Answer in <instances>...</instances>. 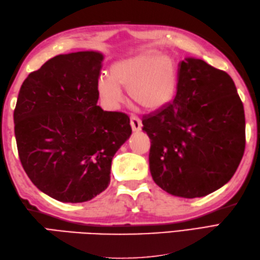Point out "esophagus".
Here are the masks:
<instances>
[{
	"label": "esophagus",
	"mask_w": 260,
	"mask_h": 260,
	"mask_svg": "<svg viewBox=\"0 0 260 260\" xmlns=\"http://www.w3.org/2000/svg\"><path fill=\"white\" fill-rule=\"evenodd\" d=\"M131 126L134 132H140L142 129V120L137 116H131Z\"/></svg>",
	"instance_id": "34e87169"
}]
</instances>
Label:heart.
<instances>
[{
	"instance_id": "1",
	"label": "heart",
	"mask_w": 260,
	"mask_h": 260,
	"mask_svg": "<svg viewBox=\"0 0 260 260\" xmlns=\"http://www.w3.org/2000/svg\"><path fill=\"white\" fill-rule=\"evenodd\" d=\"M176 87L178 73L172 59L141 52L110 66L108 77L97 82V92L106 106L116 108L123 102L121 89H127L134 106L155 112L172 101Z\"/></svg>"
}]
</instances>
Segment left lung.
<instances>
[{"instance_id": "obj_1", "label": "left lung", "mask_w": 260, "mask_h": 260, "mask_svg": "<svg viewBox=\"0 0 260 260\" xmlns=\"http://www.w3.org/2000/svg\"><path fill=\"white\" fill-rule=\"evenodd\" d=\"M176 96L143 118L151 140L150 170L168 193L200 198L233 178L244 156V105L234 80L201 59L179 63Z\"/></svg>"}]
</instances>
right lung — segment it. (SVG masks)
I'll return each mask as SVG.
<instances>
[{
  "label": "right lung",
  "mask_w": 260,
  "mask_h": 260,
  "mask_svg": "<svg viewBox=\"0 0 260 260\" xmlns=\"http://www.w3.org/2000/svg\"><path fill=\"white\" fill-rule=\"evenodd\" d=\"M103 54H59L23 81L14 109L18 153L39 190L61 202L108 186L112 159L132 134L129 117L97 106Z\"/></svg>",
  "instance_id": "obj_1"
}]
</instances>
